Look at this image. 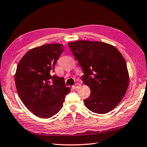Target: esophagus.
I'll use <instances>...</instances> for the list:
<instances>
[{
    "label": "esophagus",
    "mask_w": 147,
    "mask_h": 147,
    "mask_svg": "<svg viewBox=\"0 0 147 147\" xmlns=\"http://www.w3.org/2000/svg\"><path fill=\"white\" fill-rule=\"evenodd\" d=\"M80 84H78V83H76V84H74V85L73 86V88L75 89H78L79 87H80Z\"/></svg>",
    "instance_id": "34e87169"
}]
</instances>
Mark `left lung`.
I'll use <instances>...</instances> for the list:
<instances>
[{
	"mask_svg": "<svg viewBox=\"0 0 147 147\" xmlns=\"http://www.w3.org/2000/svg\"><path fill=\"white\" fill-rule=\"evenodd\" d=\"M84 74L83 83L91 89L84 100L89 110L108 113L121 102L129 84L127 65L115 47L101 41H76L68 43Z\"/></svg>",
	"mask_w": 147,
	"mask_h": 147,
	"instance_id": "left-lung-1",
	"label": "left lung"
}]
</instances>
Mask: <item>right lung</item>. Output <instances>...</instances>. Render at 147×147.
<instances>
[{"mask_svg":"<svg viewBox=\"0 0 147 147\" xmlns=\"http://www.w3.org/2000/svg\"><path fill=\"white\" fill-rule=\"evenodd\" d=\"M63 47L54 43L32 49L17 65L15 74L17 93L26 108L39 117L56 115L71 90L63 78L53 75Z\"/></svg>","mask_w":147,"mask_h":147,"instance_id":"obj_1","label":"right lung"}]
</instances>
